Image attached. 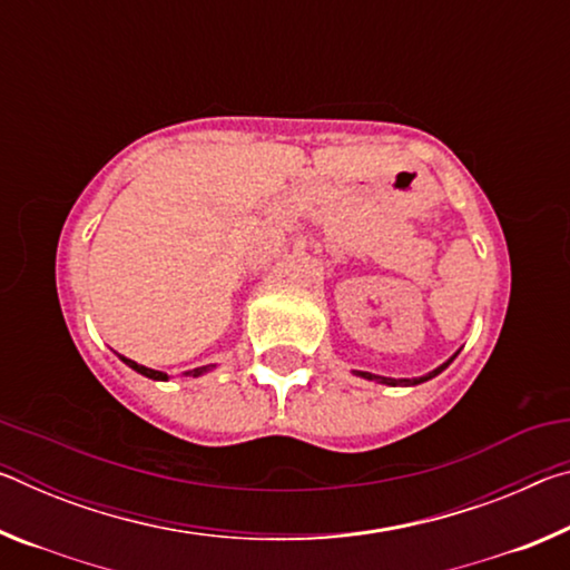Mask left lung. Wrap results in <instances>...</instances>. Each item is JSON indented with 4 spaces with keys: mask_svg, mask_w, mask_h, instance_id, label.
Listing matches in <instances>:
<instances>
[{
    "mask_svg": "<svg viewBox=\"0 0 570 570\" xmlns=\"http://www.w3.org/2000/svg\"><path fill=\"white\" fill-rule=\"evenodd\" d=\"M458 354H460V352L452 354L448 362H442V364H440V366H435V370H432V372L422 374V377H412V380H407V377H402V380H394V377H382V374H372V372H356V370H354V374H356V377H362V380H370V382L387 384V387H414V384H422V382H428V380H432V377H438V374H440L442 370H448L450 362L455 360Z\"/></svg>",
    "mask_w": 570,
    "mask_h": 570,
    "instance_id": "8db88e82",
    "label": "left lung"
}]
</instances>
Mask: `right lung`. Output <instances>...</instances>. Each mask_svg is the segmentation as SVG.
I'll return each instance as SVG.
<instances>
[{
  "label": "right lung",
  "instance_id": "add662e5",
  "mask_svg": "<svg viewBox=\"0 0 570 570\" xmlns=\"http://www.w3.org/2000/svg\"><path fill=\"white\" fill-rule=\"evenodd\" d=\"M120 360L130 366V370H135L138 374H142V377H148V380H156V382H168L170 377L166 372H158V370H150V366H142V364H138V362H132V360H128V356H122V354H118ZM216 364H206V366H196V370H188V372H183L180 377H200V374H206V372H210L214 370Z\"/></svg>",
  "mask_w": 570,
  "mask_h": 570
}]
</instances>
